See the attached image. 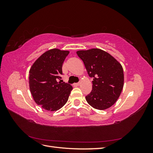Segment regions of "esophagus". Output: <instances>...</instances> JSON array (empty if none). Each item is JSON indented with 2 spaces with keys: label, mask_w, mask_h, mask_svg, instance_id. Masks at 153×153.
Returning <instances> with one entry per match:
<instances>
[{
  "label": "esophagus",
  "mask_w": 153,
  "mask_h": 153,
  "mask_svg": "<svg viewBox=\"0 0 153 153\" xmlns=\"http://www.w3.org/2000/svg\"><path fill=\"white\" fill-rule=\"evenodd\" d=\"M80 84V82H78V83H75V84H74V85H76V86H78V85H79Z\"/></svg>",
  "instance_id": "obj_1"
}]
</instances>
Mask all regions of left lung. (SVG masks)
I'll list each match as a JSON object with an SVG mask.
<instances>
[{
  "instance_id": "1",
  "label": "left lung",
  "mask_w": 153,
  "mask_h": 153,
  "mask_svg": "<svg viewBox=\"0 0 153 153\" xmlns=\"http://www.w3.org/2000/svg\"><path fill=\"white\" fill-rule=\"evenodd\" d=\"M84 62L88 75L93 78L92 89L85 99L98 110L110 108L121 93L124 85L123 69L116 59L98 48L77 51Z\"/></svg>"
}]
</instances>
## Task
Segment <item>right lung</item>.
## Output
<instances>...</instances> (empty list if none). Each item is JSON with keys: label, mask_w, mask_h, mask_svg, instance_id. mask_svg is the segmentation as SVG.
Instances as JSON below:
<instances>
[{"label": "right lung", "mask_w": 153, "mask_h": 153, "mask_svg": "<svg viewBox=\"0 0 153 153\" xmlns=\"http://www.w3.org/2000/svg\"><path fill=\"white\" fill-rule=\"evenodd\" d=\"M69 51H47L36 60L29 71V87L35 102L48 111H56L66 103L72 86L61 82L62 64Z\"/></svg>", "instance_id": "obj_1"}]
</instances>
